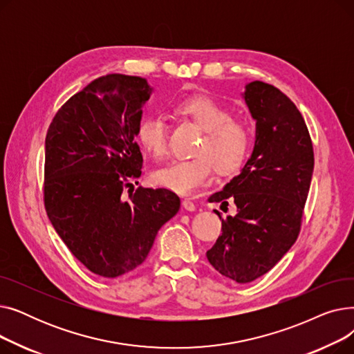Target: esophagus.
Segmentation results:
<instances>
[{
	"instance_id": "34e87169",
	"label": "esophagus",
	"mask_w": 354,
	"mask_h": 354,
	"mask_svg": "<svg viewBox=\"0 0 354 354\" xmlns=\"http://www.w3.org/2000/svg\"><path fill=\"white\" fill-rule=\"evenodd\" d=\"M182 207L187 209V211H189V212H192V211H195V203L191 201V199H183L182 201Z\"/></svg>"
}]
</instances>
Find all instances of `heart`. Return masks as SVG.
<instances>
[{
  "mask_svg": "<svg viewBox=\"0 0 354 354\" xmlns=\"http://www.w3.org/2000/svg\"><path fill=\"white\" fill-rule=\"evenodd\" d=\"M176 111L192 119L202 130V139L192 159H178L153 172V180L163 188L180 195H189L205 185L215 169L221 175L235 172L243 165L251 133L245 122L232 119L230 110L207 96L185 99L176 104ZM138 139L149 153L156 158L167 152V123L162 116L145 118L138 129Z\"/></svg>",
  "mask_w": 354,
  "mask_h": 354,
  "instance_id": "obj_1",
  "label": "heart"
}]
</instances>
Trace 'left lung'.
<instances>
[{
	"instance_id": "obj_1",
	"label": "left lung",
	"mask_w": 354,
	"mask_h": 354,
	"mask_svg": "<svg viewBox=\"0 0 354 354\" xmlns=\"http://www.w3.org/2000/svg\"><path fill=\"white\" fill-rule=\"evenodd\" d=\"M243 97L255 120V143L239 175L208 199L227 207L234 201L236 215L222 219L215 211L222 234L207 251L211 266L239 284L268 272L295 243L314 169L308 129L284 93L255 80Z\"/></svg>"
}]
</instances>
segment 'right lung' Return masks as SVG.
I'll use <instances>...</instances> for the list:
<instances>
[{"instance_id": "obj_1", "label": "right lung", "mask_w": 354, "mask_h": 354, "mask_svg": "<svg viewBox=\"0 0 354 354\" xmlns=\"http://www.w3.org/2000/svg\"><path fill=\"white\" fill-rule=\"evenodd\" d=\"M151 95L146 79L107 74L71 96L47 130L48 219L70 252L106 278L139 267L180 208L172 191L132 183L142 174L135 138Z\"/></svg>"}]
</instances>
